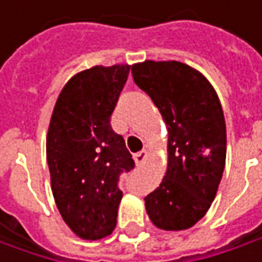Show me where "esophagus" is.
<instances>
[{
    "instance_id": "obj_1",
    "label": "esophagus",
    "mask_w": 262,
    "mask_h": 262,
    "mask_svg": "<svg viewBox=\"0 0 262 262\" xmlns=\"http://www.w3.org/2000/svg\"><path fill=\"white\" fill-rule=\"evenodd\" d=\"M146 159H147V151H146V150H141V151H138V153H136V155H134V160H136L137 166L143 165Z\"/></svg>"
}]
</instances>
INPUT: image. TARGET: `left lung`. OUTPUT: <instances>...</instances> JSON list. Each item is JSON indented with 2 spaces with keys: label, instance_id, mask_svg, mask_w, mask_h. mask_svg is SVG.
Returning <instances> with one entry per match:
<instances>
[{
  "label": "left lung",
  "instance_id": "8db88e82",
  "mask_svg": "<svg viewBox=\"0 0 262 262\" xmlns=\"http://www.w3.org/2000/svg\"><path fill=\"white\" fill-rule=\"evenodd\" d=\"M133 78L157 106L169 131L166 175L144 198L155 226L185 230L210 208L226 162V124L213 86L178 61H144Z\"/></svg>",
  "mask_w": 262,
  "mask_h": 262
}]
</instances>
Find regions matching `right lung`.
Instances as JSON below:
<instances>
[{"mask_svg":"<svg viewBox=\"0 0 262 262\" xmlns=\"http://www.w3.org/2000/svg\"><path fill=\"white\" fill-rule=\"evenodd\" d=\"M129 66H97L73 77L58 96L46 137L56 207L83 239H102L116 226L121 175L136 163L111 116Z\"/></svg>","mask_w":262,"mask_h":262,"instance_id":"1","label":"right lung"}]
</instances>
